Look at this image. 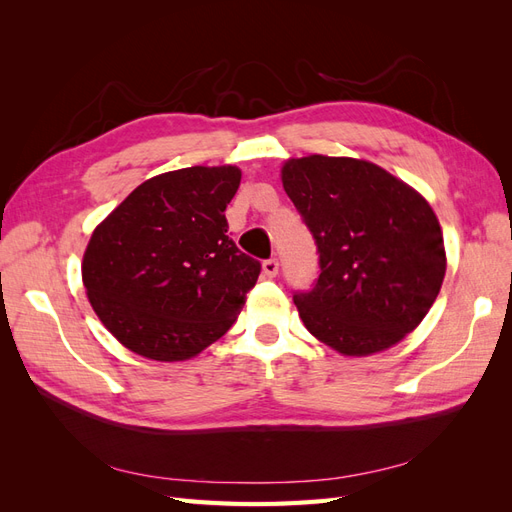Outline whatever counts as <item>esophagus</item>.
<instances>
[{
  "label": "esophagus",
  "instance_id": "obj_1",
  "mask_svg": "<svg viewBox=\"0 0 512 512\" xmlns=\"http://www.w3.org/2000/svg\"><path fill=\"white\" fill-rule=\"evenodd\" d=\"M262 273H265L267 277H275L277 273H280V262H277L275 258H269L262 262Z\"/></svg>",
  "mask_w": 512,
  "mask_h": 512
}]
</instances>
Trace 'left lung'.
I'll list each match as a JSON object with an SVG mask.
<instances>
[{"instance_id":"8db88e82","label":"left lung","mask_w":512,"mask_h":512,"mask_svg":"<svg viewBox=\"0 0 512 512\" xmlns=\"http://www.w3.org/2000/svg\"><path fill=\"white\" fill-rule=\"evenodd\" d=\"M282 183L320 252L312 292L294 294L305 329L344 356L399 344L423 322L446 273L440 222L423 194L382 166L290 158Z\"/></svg>"}]
</instances>
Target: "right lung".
<instances>
[{
    "label": "right lung",
    "mask_w": 512,
    "mask_h": 512,
    "mask_svg": "<svg viewBox=\"0 0 512 512\" xmlns=\"http://www.w3.org/2000/svg\"><path fill=\"white\" fill-rule=\"evenodd\" d=\"M237 166H190L143 181L91 232L87 299L104 327L151 361H188L235 324L260 262L228 237Z\"/></svg>",
    "instance_id": "1"
}]
</instances>
